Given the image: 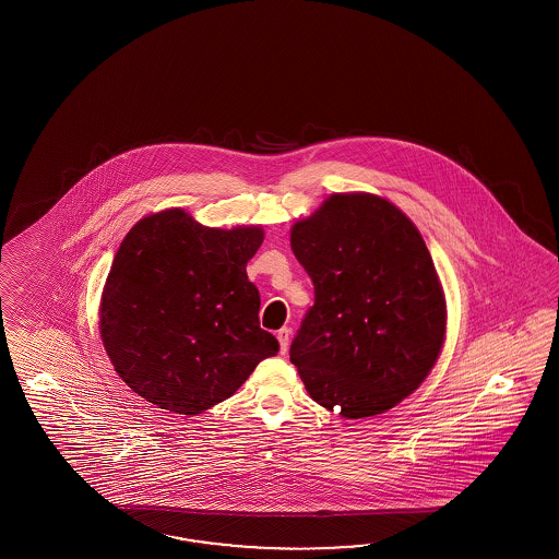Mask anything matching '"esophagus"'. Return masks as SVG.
Here are the masks:
<instances>
[{
  "label": "esophagus",
  "instance_id": "obj_1",
  "mask_svg": "<svg viewBox=\"0 0 559 559\" xmlns=\"http://www.w3.org/2000/svg\"><path fill=\"white\" fill-rule=\"evenodd\" d=\"M289 328H282L280 332L275 333V337H277V342H280V352L285 354L287 352V347H289Z\"/></svg>",
  "mask_w": 559,
  "mask_h": 559
}]
</instances>
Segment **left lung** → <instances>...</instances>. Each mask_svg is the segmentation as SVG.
Segmentation results:
<instances>
[{"instance_id":"8db88e82","label":"left lung","mask_w":559,"mask_h":559,"mask_svg":"<svg viewBox=\"0 0 559 559\" xmlns=\"http://www.w3.org/2000/svg\"><path fill=\"white\" fill-rule=\"evenodd\" d=\"M292 250L313 282V306L289 359L313 402L349 419L400 404L428 378L445 333L417 227L378 195L335 193L297 222Z\"/></svg>"}]
</instances>
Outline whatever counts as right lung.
Segmentation results:
<instances>
[{"label": "right lung", "mask_w": 559, "mask_h": 559, "mask_svg": "<svg viewBox=\"0 0 559 559\" xmlns=\"http://www.w3.org/2000/svg\"><path fill=\"white\" fill-rule=\"evenodd\" d=\"M262 241L260 227H203L183 210L131 227L107 275L99 332L119 378L145 402L202 414L277 354L246 274Z\"/></svg>", "instance_id": "add662e5"}]
</instances>
